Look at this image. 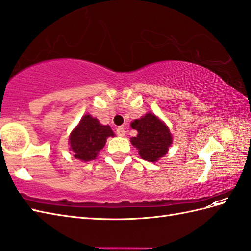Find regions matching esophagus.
Here are the masks:
<instances>
[{"mask_svg": "<svg viewBox=\"0 0 251 251\" xmlns=\"http://www.w3.org/2000/svg\"><path fill=\"white\" fill-rule=\"evenodd\" d=\"M116 135L120 136V137H124L125 136V129L123 127H118L116 128Z\"/></svg>", "mask_w": 251, "mask_h": 251, "instance_id": "1", "label": "esophagus"}]
</instances>
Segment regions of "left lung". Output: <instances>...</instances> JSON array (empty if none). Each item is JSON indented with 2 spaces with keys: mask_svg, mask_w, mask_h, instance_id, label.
<instances>
[{
  "mask_svg": "<svg viewBox=\"0 0 251 251\" xmlns=\"http://www.w3.org/2000/svg\"><path fill=\"white\" fill-rule=\"evenodd\" d=\"M131 127L138 131V136L131 138V143L144 160L154 162L167 154L172 143L171 133L155 114L148 113L135 120Z\"/></svg>",
  "mask_w": 251,
  "mask_h": 251,
  "instance_id": "8db88e82",
  "label": "left lung"
}]
</instances>
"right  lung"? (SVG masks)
<instances>
[{
  "instance_id": "add662e5",
  "label": "right lung",
  "mask_w": 251,
  "mask_h": 251,
  "mask_svg": "<svg viewBox=\"0 0 251 251\" xmlns=\"http://www.w3.org/2000/svg\"><path fill=\"white\" fill-rule=\"evenodd\" d=\"M112 136L114 133L108 125L99 124L97 119L86 114L72 132L69 143L75 158L89 161L95 159L106 143L107 138Z\"/></svg>"
}]
</instances>
